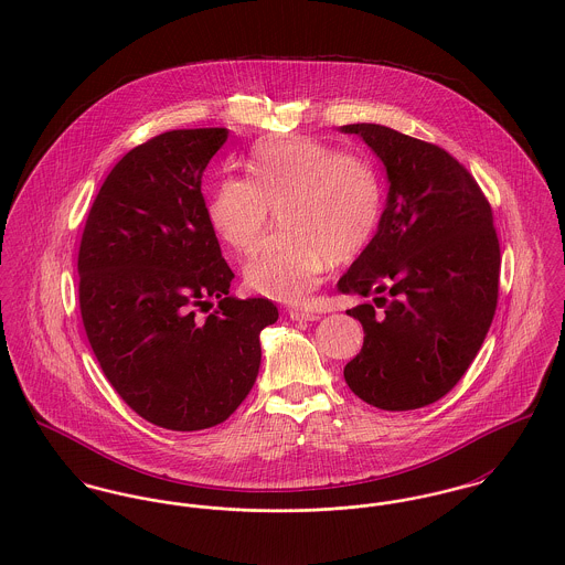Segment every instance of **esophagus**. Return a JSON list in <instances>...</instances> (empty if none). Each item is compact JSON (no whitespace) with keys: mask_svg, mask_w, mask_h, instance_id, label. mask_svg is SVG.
Masks as SVG:
<instances>
[{"mask_svg":"<svg viewBox=\"0 0 565 565\" xmlns=\"http://www.w3.org/2000/svg\"><path fill=\"white\" fill-rule=\"evenodd\" d=\"M289 318L294 322H318L320 320V313L316 311H302V309H291L289 311Z\"/></svg>","mask_w":565,"mask_h":565,"instance_id":"34e87169","label":"esophagus"}]
</instances>
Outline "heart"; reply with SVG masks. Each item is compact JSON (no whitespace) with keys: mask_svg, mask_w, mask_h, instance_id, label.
Here are the masks:
<instances>
[{"mask_svg":"<svg viewBox=\"0 0 565 565\" xmlns=\"http://www.w3.org/2000/svg\"><path fill=\"white\" fill-rule=\"evenodd\" d=\"M249 175L226 173L209 200V222L237 254L255 247L277 206L281 228L245 263L252 291L305 302L326 267L352 260L383 215V180L361 157L311 137H269L247 154Z\"/></svg>","mask_w":565,"mask_h":565,"instance_id":"heart-1","label":"heart"}]
</instances>
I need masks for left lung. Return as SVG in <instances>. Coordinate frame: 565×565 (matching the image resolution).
I'll use <instances>...</instances> for the list:
<instances>
[{"instance_id": "left-lung-1", "label": "left lung", "mask_w": 565, "mask_h": 565, "mask_svg": "<svg viewBox=\"0 0 565 565\" xmlns=\"http://www.w3.org/2000/svg\"><path fill=\"white\" fill-rule=\"evenodd\" d=\"M387 169L374 239L339 278L341 294L376 296L348 311L363 348L343 367L363 403L411 411L444 398L483 345L498 305L500 243L472 173L439 146L379 124H350ZM390 292L393 300L382 294Z\"/></svg>"}]
</instances>
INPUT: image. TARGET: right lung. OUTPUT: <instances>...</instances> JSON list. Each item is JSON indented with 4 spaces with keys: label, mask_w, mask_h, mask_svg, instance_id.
Wrapping results in <instances>:
<instances>
[{
    "label": "right lung",
    "mask_w": 565,
    "mask_h": 565,
    "mask_svg": "<svg viewBox=\"0 0 565 565\" xmlns=\"http://www.w3.org/2000/svg\"><path fill=\"white\" fill-rule=\"evenodd\" d=\"M226 139V128H193L137 146L106 175L82 233L93 354L121 401L169 430L211 428L237 411L258 374V334L278 320L265 298L228 296L235 274L202 195Z\"/></svg>",
    "instance_id": "1"
}]
</instances>
